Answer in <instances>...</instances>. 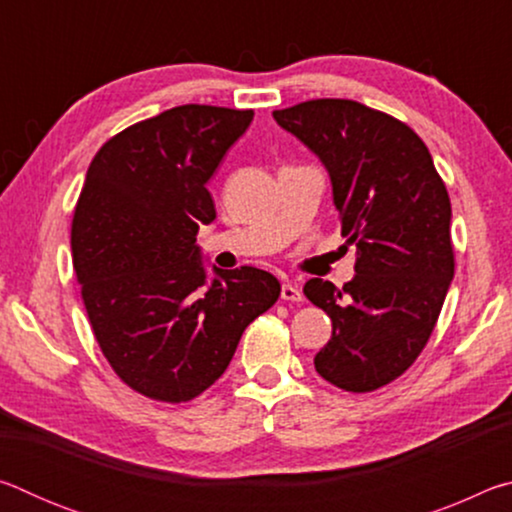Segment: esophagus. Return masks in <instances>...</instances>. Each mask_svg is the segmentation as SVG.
Segmentation results:
<instances>
[{"instance_id": "34e87169", "label": "esophagus", "mask_w": 512, "mask_h": 512, "mask_svg": "<svg viewBox=\"0 0 512 512\" xmlns=\"http://www.w3.org/2000/svg\"><path fill=\"white\" fill-rule=\"evenodd\" d=\"M282 300H287V302H300L302 300V293H300L296 284H291V282L282 284Z\"/></svg>"}]
</instances>
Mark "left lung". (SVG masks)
<instances>
[{
    "label": "left lung",
    "mask_w": 512,
    "mask_h": 512,
    "mask_svg": "<svg viewBox=\"0 0 512 512\" xmlns=\"http://www.w3.org/2000/svg\"><path fill=\"white\" fill-rule=\"evenodd\" d=\"M332 180L357 262L343 289L311 277L305 296L332 318L316 372L350 393L391 384L420 357L454 277L449 203L431 153L404 121L350 99L275 110Z\"/></svg>",
    "instance_id": "8db88e82"
}]
</instances>
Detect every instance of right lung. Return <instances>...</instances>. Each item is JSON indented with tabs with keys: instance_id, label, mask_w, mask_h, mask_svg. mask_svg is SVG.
<instances>
[{
	"instance_id": "obj_1",
	"label": "right lung",
	"mask_w": 512,
	"mask_h": 512,
	"mask_svg": "<svg viewBox=\"0 0 512 512\" xmlns=\"http://www.w3.org/2000/svg\"><path fill=\"white\" fill-rule=\"evenodd\" d=\"M253 110L187 103L137 121L90 162L72 221L74 271L94 339L117 377L158 402L219 379L280 282L255 266L207 280L198 228L216 219L207 180Z\"/></svg>"
}]
</instances>
